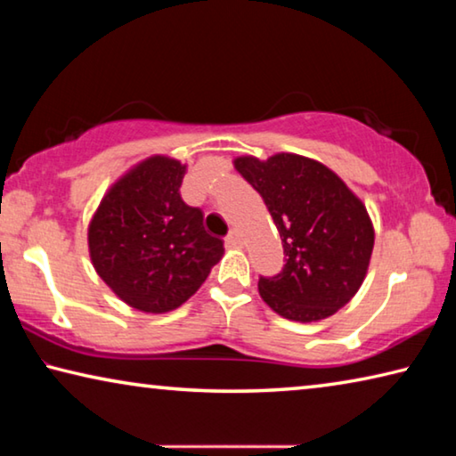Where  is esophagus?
Returning a JSON list of instances; mask_svg holds the SVG:
<instances>
[{
  "label": "esophagus",
  "mask_w": 456,
  "mask_h": 456,
  "mask_svg": "<svg viewBox=\"0 0 456 456\" xmlns=\"http://www.w3.org/2000/svg\"><path fill=\"white\" fill-rule=\"evenodd\" d=\"M225 241H227V245H231V247H239V245H241V233H239L237 229L231 231Z\"/></svg>",
  "instance_id": "obj_1"
}]
</instances>
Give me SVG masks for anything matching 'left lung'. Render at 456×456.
Wrapping results in <instances>:
<instances>
[{
  "label": "left lung",
  "mask_w": 456,
  "mask_h": 456,
  "mask_svg": "<svg viewBox=\"0 0 456 456\" xmlns=\"http://www.w3.org/2000/svg\"><path fill=\"white\" fill-rule=\"evenodd\" d=\"M233 165L264 199L288 257L280 273L259 277V296L291 322L334 315L356 296L372 257L364 203L334 171L302 154H247Z\"/></svg>",
  "instance_id": "obj_1"
}]
</instances>
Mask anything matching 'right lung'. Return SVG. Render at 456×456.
I'll list each match as a JSON object with an SVG mask.
<instances>
[{"instance_id": "1", "label": "right lung", "mask_w": 456, "mask_h": 456, "mask_svg": "<svg viewBox=\"0 0 456 456\" xmlns=\"http://www.w3.org/2000/svg\"><path fill=\"white\" fill-rule=\"evenodd\" d=\"M184 173L176 159H144L108 189L88 225L96 273L138 312L176 310L225 253L200 209L181 199Z\"/></svg>"}]
</instances>
